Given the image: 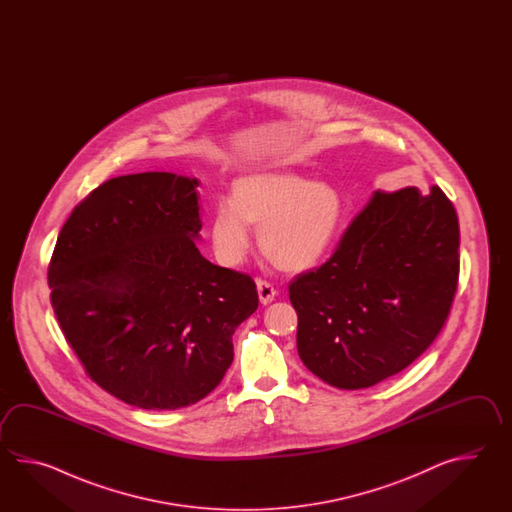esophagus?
<instances>
[{
	"mask_svg": "<svg viewBox=\"0 0 512 512\" xmlns=\"http://www.w3.org/2000/svg\"><path fill=\"white\" fill-rule=\"evenodd\" d=\"M256 285H258V296H260L261 304H271L274 296H276L274 285L271 282H267V280H261V278L256 282Z\"/></svg>",
	"mask_w": 512,
	"mask_h": 512,
	"instance_id": "1",
	"label": "esophagus"
}]
</instances>
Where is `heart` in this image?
<instances>
[{"mask_svg": "<svg viewBox=\"0 0 512 512\" xmlns=\"http://www.w3.org/2000/svg\"><path fill=\"white\" fill-rule=\"evenodd\" d=\"M344 212L335 186L293 172L243 175L230 199H219L208 221L212 251L236 267L251 251L249 225L260 230V247L283 271L298 272L322 260L337 238Z\"/></svg>", "mask_w": 512, "mask_h": 512, "instance_id": "obj_1", "label": "heart"}]
</instances>
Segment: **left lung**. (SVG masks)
Wrapping results in <instances>:
<instances>
[{
  "mask_svg": "<svg viewBox=\"0 0 512 512\" xmlns=\"http://www.w3.org/2000/svg\"><path fill=\"white\" fill-rule=\"evenodd\" d=\"M457 278L459 223L445 192H373L331 258L289 283L298 355L335 388H370L430 348Z\"/></svg>",
  "mask_w": 512,
  "mask_h": 512,
  "instance_id": "obj_1",
  "label": "left lung"
}]
</instances>
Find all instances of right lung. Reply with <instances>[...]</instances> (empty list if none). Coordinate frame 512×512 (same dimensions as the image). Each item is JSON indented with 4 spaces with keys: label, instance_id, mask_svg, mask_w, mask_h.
<instances>
[{
    "label": "right lung",
    "instance_id": "add662e5",
    "mask_svg": "<svg viewBox=\"0 0 512 512\" xmlns=\"http://www.w3.org/2000/svg\"><path fill=\"white\" fill-rule=\"evenodd\" d=\"M197 179L120 175L80 201L49 261L51 305L87 377L144 410L196 404L258 309L252 276L197 251Z\"/></svg>",
    "mask_w": 512,
    "mask_h": 512
}]
</instances>
